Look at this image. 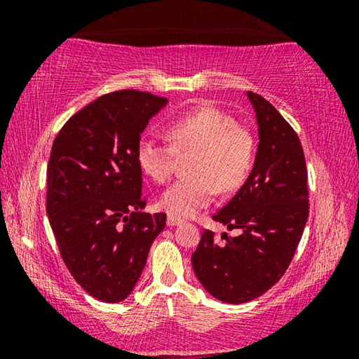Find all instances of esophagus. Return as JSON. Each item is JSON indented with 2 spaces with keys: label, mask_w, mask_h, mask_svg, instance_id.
Instances as JSON below:
<instances>
[{
  "label": "esophagus",
  "mask_w": 359,
  "mask_h": 359,
  "mask_svg": "<svg viewBox=\"0 0 359 359\" xmlns=\"http://www.w3.org/2000/svg\"><path fill=\"white\" fill-rule=\"evenodd\" d=\"M166 224H168L170 227H176V225L183 224V220L178 219V217H173V215H168V219H166Z\"/></svg>",
  "instance_id": "obj_1"
}]
</instances>
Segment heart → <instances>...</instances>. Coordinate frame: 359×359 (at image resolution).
Here are the masks:
<instances>
[{
    "label": "heart",
    "mask_w": 359,
    "mask_h": 359,
    "mask_svg": "<svg viewBox=\"0 0 359 359\" xmlns=\"http://www.w3.org/2000/svg\"><path fill=\"white\" fill-rule=\"evenodd\" d=\"M166 135L171 144L142 139L137 160L151 180L165 183L178 156L194 154L188 165L193 176L176 181L160 199L161 208L173 217H193L210 204L217 188H238L252 166V134L217 107L201 106L176 116L166 126Z\"/></svg>",
    "instance_id": "1"
}]
</instances>
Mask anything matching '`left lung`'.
<instances>
[{
	"instance_id": "1",
	"label": "left lung",
	"mask_w": 359,
	"mask_h": 359,
	"mask_svg": "<svg viewBox=\"0 0 359 359\" xmlns=\"http://www.w3.org/2000/svg\"><path fill=\"white\" fill-rule=\"evenodd\" d=\"M259 144L245 184L217 214L229 230H204L191 257L196 276L222 302L253 301L276 284L291 263L309 217L307 166L296 130L271 102L248 91Z\"/></svg>"
}]
</instances>
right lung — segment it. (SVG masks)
Returning <instances> with one entry per match:
<instances>
[{"label": "right lung", "mask_w": 359, "mask_h": 359, "mask_svg": "<svg viewBox=\"0 0 359 359\" xmlns=\"http://www.w3.org/2000/svg\"><path fill=\"white\" fill-rule=\"evenodd\" d=\"M166 104L137 90L100 96L58 132L47 166V214L75 281L102 302H121L139 281L166 214H145L140 134Z\"/></svg>", "instance_id": "1"}]
</instances>
